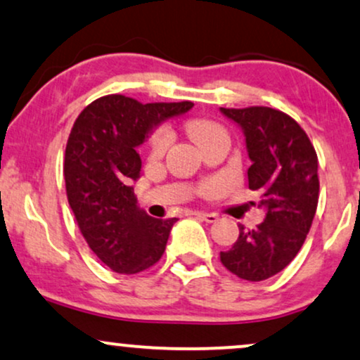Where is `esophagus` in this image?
<instances>
[{
  "instance_id": "esophagus-1",
  "label": "esophagus",
  "mask_w": 360,
  "mask_h": 360,
  "mask_svg": "<svg viewBox=\"0 0 360 360\" xmlns=\"http://www.w3.org/2000/svg\"><path fill=\"white\" fill-rule=\"evenodd\" d=\"M195 215H197L198 219L208 221V224H214V221L219 220V215H217V214H208V212H195Z\"/></svg>"
}]
</instances>
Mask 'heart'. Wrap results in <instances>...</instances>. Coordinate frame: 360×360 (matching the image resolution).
Returning <instances> with one entry per match:
<instances>
[{"instance_id":"obj_1","label":"heart","mask_w":360,"mask_h":360,"mask_svg":"<svg viewBox=\"0 0 360 360\" xmlns=\"http://www.w3.org/2000/svg\"><path fill=\"white\" fill-rule=\"evenodd\" d=\"M187 131L195 143H198V146H203L210 140L217 139V136L225 135L224 128L214 122H208V120H192V122L187 123ZM168 141H170V133L165 128H158L150 136V152H152V155H162L165 152Z\"/></svg>"}]
</instances>
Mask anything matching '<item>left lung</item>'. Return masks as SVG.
Here are the masks:
<instances>
[{
    "instance_id": "1",
    "label": "left lung",
    "mask_w": 360,
    "mask_h": 360,
    "mask_svg": "<svg viewBox=\"0 0 360 360\" xmlns=\"http://www.w3.org/2000/svg\"><path fill=\"white\" fill-rule=\"evenodd\" d=\"M240 127L252 165L248 188L262 193L265 219L254 230L238 227L232 248L220 252L224 267L260 282L278 274L304 245L319 202L317 153L295 120L269 106L220 108Z\"/></svg>"
}]
</instances>
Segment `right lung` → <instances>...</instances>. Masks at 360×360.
Masks as SVG:
<instances>
[{
    "label": "right lung",
    "mask_w": 360,
    "mask_h": 360,
    "mask_svg": "<svg viewBox=\"0 0 360 360\" xmlns=\"http://www.w3.org/2000/svg\"><path fill=\"white\" fill-rule=\"evenodd\" d=\"M192 101L146 103L123 95L95 100L79 113L65 152V184L78 227L98 259L118 274H139L163 255L176 219L139 207L136 148L157 127L192 110Z\"/></svg>",
    "instance_id": "right-lung-1"
}]
</instances>
